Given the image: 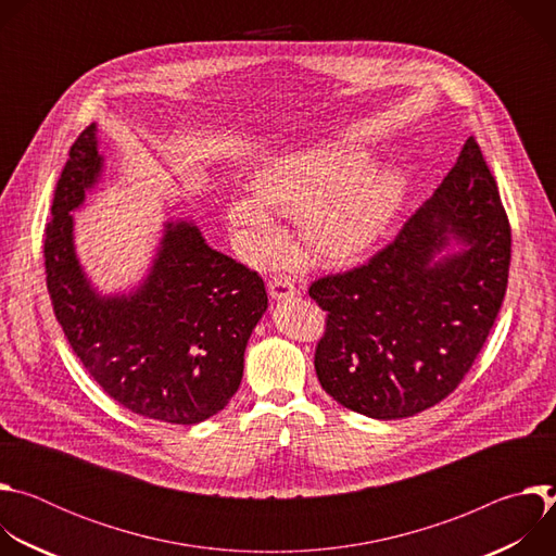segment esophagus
<instances>
[{"label":"esophagus","mask_w":556,"mask_h":556,"mask_svg":"<svg viewBox=\"0 0 556 556\" xmlns=\"http://www.w3.org/2000/svg\"><path fill=\"white\" fill-rule=\"evenodd\" d=\"M268 290H270V296L281 301V299H288V296H294L296 294V286L290 277L286 275H279V277H273L268 281Z\"/></svg>","instance_id":"esophagus-1"}]
</instances>
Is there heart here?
<instances>
[{"label":"heart","instance_id":"obj_1","mask_svg":"<svg viewBox=\"0 0 556 556\" xmlns=\"http://www.w3.org/2000/svg\"><path fill=\"white\" fill-rule=\"evenodd\" d=\"M407 191L409 178L401 165L371 163L358 147H309L257 169L251 193L226 202L224 222L253 264L273 260L286 240L273 213L296 215L303 240L316 255L345 262L380 240Z\"/></svg>","mask_w":556,"mask_h":556}]
</instances>
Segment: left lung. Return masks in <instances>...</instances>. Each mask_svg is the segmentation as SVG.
Returning a JSON list of instances; mask_svg holds the SVG:
<instances>
[{
	"label": "left lung",
	"mask_w": 556,
	"mask_h": 556,
	"mask_svg": "<svg viewBox=\"0 0 556 556\" xmlns=\"http://www.w3.org/2000/svg\"><path fill=\"white\" fill-rule=\"evenodd\" d=\"M510 226L470 136L435 193L367 264L309 286L328 312L314 369L367 418L416 416L462 382L502 307Z\"/></svg>",
	"instance_id": "1"
}]
</instances>
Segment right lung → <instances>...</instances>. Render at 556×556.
Here are the masks:
<instances>
[{
    "mask_svg": "<svg viewBox=\"0 0 556 556\" xmlns=\"http://www.w3.org/2000/svg\"><path fill=\"white\" fill-rule=\"evenodd\" d=\"M92 123L70 149L46 228V281L78 361L125 409L169 425L222 412L244 376L249 339L268 307L257 273L213 251L193 219H167L147 275L103 294L74 244V215L105 174Z\"/></svg>",
    "mask_w": 556,
    "mask_h": 556,
    "instance_id": "add662e5",
    "label": "right lung"
}]
</instances>
